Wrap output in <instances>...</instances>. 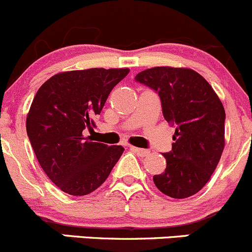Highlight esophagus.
<instances>
[{
    "mask_svg": "<svg viewBox=\"0 0 252 252\" xmlns=\"http://www.w3.org/2000/svg\"><path fill=\"white\" fill-rule=\"evenodd\" d=\"M129 149L132 150V152L136 153L137 155H139V157H147L148 154H149V150L147 149H142V148H137V147H129Z\"/></svg>",
    "mask_w": 252,
    "mask_h": 252,
    "instance_id": "esophagus-1",
    "label": "esophagus"
}]
</instances>
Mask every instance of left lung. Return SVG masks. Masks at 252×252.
Instances as JSON below:
<instances>
[{"instance_id":"1","label":"left lung","mask_w":252,"mask_h":252,"mask_svg":"<svg viewBox=\"0 0 252 252\" xmlns=\"http://www.w3.org/2000/svg\"><path fill=\"white\" fill-rule=\"evenodd\" d=\"M134 80L158 93L165 120L176 128L172 150L162 154L166 170L153 178L155 186L171 198L194 195L209 182L224 148L221 100L191 69L157 66L139 72Z\"/></svg>"}]
</instances>
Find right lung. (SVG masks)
<instances>
[{"mask_svg":"<svg viewBox=\"0 0 252 252\" xmlns=\"http://www.w3.org/2000/svg\"><path fill=\"white\" fill-rule=\"evenodd\" d=\"M128 69L74 70L57 74L38 88L27 118V132L41 167L70 195H87L102 186L124 153L121 145L91 142L111 90Z\"/></svg>","mask_w":252,"mask_h":252,"instance_id":"1","label":"right lung"}]
</instances>
